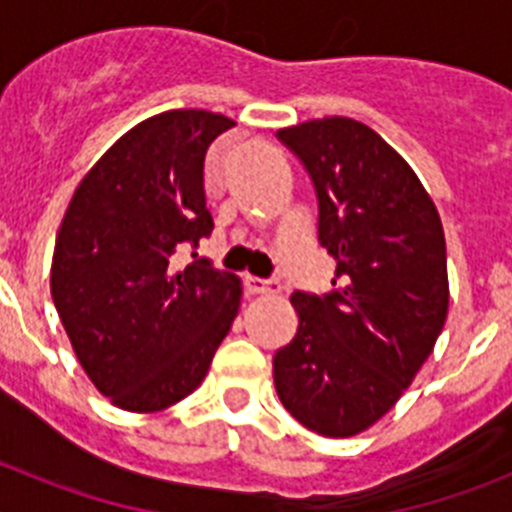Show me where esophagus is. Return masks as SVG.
<instances>
[{
    "instance_id": "1",
    "label": "esophagus",
    "mask_w": 512,
    "mask_h": 512,
    "mask_svg": "<svg viewBox=\"0 0 512 512\" xmlns=\"http://www.w3.org/2000/svg\"><path fill=\"white\" fill-rule=\"evenodd\" d=\"M243 284H246L248 295H274L279 292L277 279H261V277H243Z\"/></svg>"
}]
</instances>
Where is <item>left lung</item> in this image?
<instances>
[{
    "instance_id": "obj_1",
    "label": "left lung",
    "mask_w": 512,
    "mask_h": 512,
    "mask_svg": "<svg viewBox=\"0 0 512 512\" xmlns=\"http://www.w3.org/2000/svg\"><path fill=\"white\" fill-rule=\"evenodd\" d=\"M277 138L310 174L336 277L328 295H292L300 325L274 354V384L305 428L356 436L400 400L441 336V217L415 171L364 122L323 117Z\"/></svg>"
}]
</instances>
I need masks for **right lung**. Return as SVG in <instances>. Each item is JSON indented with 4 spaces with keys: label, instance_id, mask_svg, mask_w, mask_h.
Listing matches in <instances>:
<instances>
[{
    "label": "right lung",
    "instance_id": "1",
    "mask_svg": "<svg viewBox=\"0 0 512 512\" xmlns=\"http://www.w3.org/2000/svg\"><path fill=\"white\" fill-rule=\"evenodd\" d=\"M235 122L207 110L148 117L99 158L63 215L51 295L87 377L117 408L156 413L205 379L241 282L174 253L212 233L205 158Z\"/></svg>",
    "mask_w": 512,
    "mask_h": 512
}]
</instances>
